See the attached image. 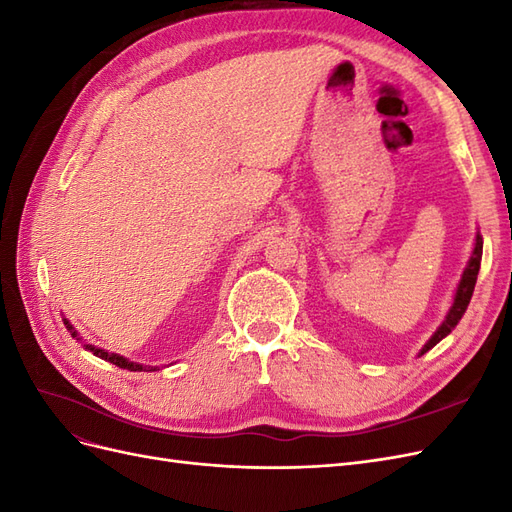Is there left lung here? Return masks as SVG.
<instances>
[{
  "instance_id": "8db88e82",
  "label": "left lung",
  "mask_w": 512,
  "mask_h": 512,
  "mask_svg": "<svg viewBox=\"0 0 512 512\" xmlns=\"http://www.w3.org/2000/svg\"><path fill=\"white\" fill-rule=\"evenodd\" d=\"M480 258H483V239H480V235H478L476 237V245H474V254H472V258L468 262V269L463 271V277H461V282H459V288H457L455 303L451 307V312H448L446 320L442 322V327L436 333H433V337L425 344L421 354L431 350L433 346L440 342V339H444L448 333H451L457 327V322L461 320L463 312H466L468 303L472 299V292H474V286H476V277H478V269H480Z\"/></svg>"
}]
</instances>
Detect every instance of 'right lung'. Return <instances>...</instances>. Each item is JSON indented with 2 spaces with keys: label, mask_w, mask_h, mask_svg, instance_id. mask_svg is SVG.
Returning <instances> with one entry per match:
<instances>
[{
  "label": "right lung",
  "mask_w": 512,
  "mask_h": 512,
  "mask_svg": "<svg viewBox=\"0 0 512 512\" xmlns=\"http://www.w3.org/2000/svg\"><path fill=\"white\" fill-rule=\"evenodd\" d=\"M64 324H66V329L72 333V337H76V331H74V327H72V324H70L66 318H64ZM85 348H87L89 352H94L96 356H100V359H104V361H111L113 365H117V367H121V369H130V371H143V365L132 363V361H128V359H123V356H119V354L104 352V350H100V348H94V346H89V344H85Z\"/></svg>",
  "instance_id": "1"
}]
</instances>
